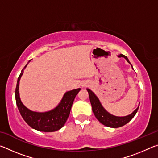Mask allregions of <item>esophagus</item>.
Returning a JSON list of instances; mask_svg holds the SVG:
<instances>
[{
    "mask_svg": "<svg viewBox=\"0 0 158 158\" xmlns=\"http://www.w3.org/2000/svg\"><path fill=\"white\" fill-rule=\"evenodd\" d=\"M82 86H83V87L86 86V84H82Z\"/></svg>",
    "mask_w": 158,
    "mask_h": 158,
    "instance_id": "obj_1",
    "label": "esophagus"
}]
</instances>
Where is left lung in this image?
<instances>
[{"mask_svg":"<svg viewBox=\"0 0 158 158\" xmlns=\"http://www.w3.org/2000/svg\"><path fill=\"white\" fill-rule=\"evenodd\" d=\"M118 56L119 58L121 57L125 58L127 62L130 64H131L129 60H128V58H127V56H125V55L120 54L119 56ZM86 90L87 91L89 92L90 102L92 106L93 114H94L96 118H97L102 124L105 125V126H107L109 127H114V128H117V127L123 126L124 125L127 124L128 122H130L131 120L133 118V117L135 116V114H137V112L138 111L139 105L138 107L136 109L132 114H130V115H127L126 116L120 117V116H114V115L109 114V112L106 111L105 109H104L102 105H101L98 98L95 95V93H93L92 90H90L89 89H87Z\"/></svg>","mask_w":158,"mask_h":158,"instance_id":"1","label":"left lung"}]
</instances>
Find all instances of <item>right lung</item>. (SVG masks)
Listing matches in <instances>:
<instances>
[{
	"mask_svg": "<svg viewBox=\"0 0 158 158\" xmlns=\"http://www.w3.org/2000/svg\"><path fill=\"white\" fill-rule=\"evenodd\" d=\"M27 65L21 70L20 75L18 77L15 90L16 103L21 116L29 126L36 130L49 132L60 130L68 120L74 98L81 89L66 92L56 107L49 111L36 112L31 111L21 102L19 92L20 79L23 74V69L26 68Z\"/></svg>",
	"mask_w": 158,
	"mask_h": 158,
	"instance_id": "add662e5",
	"label": "right lung"
}]
</instances>
